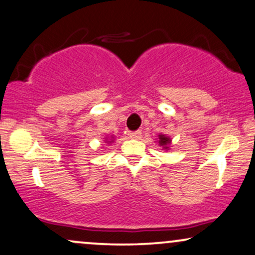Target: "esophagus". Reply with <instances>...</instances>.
I'll return each instance as SVG.
<instances>
[{
	"label": "esophagus",
	"mask_w": 255,
	"mask_h": 255,
	"mask_svg": "<svg viewBox=\"0 0 255 255\" xmlns=\"http://www.w3.org/2000/svg\"><path fill=\"white\" fill-rule=\"evenodd\" d=\"M129 136L131 139H139L141 136V131L140 130H135V131H129Z\"/></svg>",
	"instance_id": "esophagus-1"
}]
</instances>
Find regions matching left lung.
I'll use <instances>...</instances> for the list:
<instances>
[{
  "label": "left lung",
  "mask_w": 255,
  "mask_h": 255,
  "mask_svg": "<svg viewBox=\"0 0 255 255\" xmlns=\"http://www.w3.org/2000/svg\"><path fill=\"white\" fill-rule=\"evenodd\" d=\"M170 142H171V140L168 139L167 136H165V135H159V145L164 146V148H168V147H166V146H167Z\"/></svg>",
  "instance_id": "left-lung-1"
}]
</instances>
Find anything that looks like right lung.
<instances>
[{"mask_svg":"<svg viewBox=\"0 0 255 255\" xmlns=\"http://www.w3.org/2000/svg\"><path fill=\"white\" fill-rule=\"evenodd\" d=\"M109 142H112V141H109Z\"/></svg>","mask_w":255,"mask_h":255,"instance_id":"right-lung-1","label":"right lung"}]
</instances>
